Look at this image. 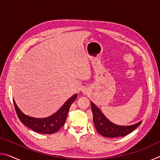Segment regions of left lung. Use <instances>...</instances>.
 <instances>
[{
  "mask_svg": "<svg viewBox=\"0 0 160 160\" xmlns=\"http://www.w3.org/2000/svg\"><path fill=\"white\" fill-rule=\"evenodd\" d=\"M92 111L93 114V121L97 131L104 137L117 138L126 136L138 128L141 122L129 126H121L113 124L105 117L96 105L91 102Z\"/></svg>",
  "mask_w": 160,
  "mask_h": 160,
  "instance_id": "1",
  "label": "left lung"
}]
</instances>
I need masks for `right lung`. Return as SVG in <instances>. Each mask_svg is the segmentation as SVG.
Wrapping results in <instances>:
<instances>
[{"instance_id":"1","label":"right lung","mask_w":160,"mask_h":160,"mask_svg":"<svg viewBox=\"0 0 160 160\" xmlns=\"http://www.w3.org/2000/svg\"><path fill=\"white\" fill-rule=\"evenodd\" d=\"M77 94H74L73 96L67 100L57 112H56L49 117L44 118H33L24 114L19 109L15 101L14 107L20 121L26 126H28L29 128L35 132H39V133L52 134L57 132L64 125L70 107L72 102L77 98Z\"/></svg>"}]
</instances>
